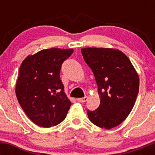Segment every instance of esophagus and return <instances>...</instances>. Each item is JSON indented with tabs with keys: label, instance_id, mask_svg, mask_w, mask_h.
<instances>
[{
	"label": "esophagus",
	"instance_id": "34e87169",
	"mask_svg": "<svg viewBox=\"0 0 155 155\" xmlns=\"http://www.w3.org/2000/svg\"><path fill=\"white\" fill-rule=\"evenodd\" d=\"M87 97H84V98H77V101L78 102H81V103H83V102H85L86 101H87Z\"/></svg>",
	"mask_w": 155,
	"mask_h": 155
}]
</instances>
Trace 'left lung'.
I'll use <instances>...</instances> for the list:
<instances>
[{
	"label": "left lung",
	"instance_id": "8db88e82",
	"mask_svg": "<svg viewBox=\"0 0 155 155\" xmlns=\"http://www.w3.org/2000/svg\"><path fill=\"white\" fill-rule=\"evenodd\" d=\"M84 61L98 85L100 105L87 110L90 121L101 128L120 125L132 110L138 91L139 77L123 52L110 48H83Z\"/></svg>",
	"mask_w": 155,
	"mask_h": 155
}]
</instances>
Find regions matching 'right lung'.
<instances>
[{"mask_svg": "<svg viewBox=\"0 0 155 155\" xmlns=\"http://www.w3.org/2000/svg\"><path fill=\"white\" fill-rule=\"evenodd\" d=\"M73 49L51 48L25 59L15 87L25 114L39 127H54L66 118L71 102L64 92L60 72Z\"/></svg>", "mask_w": 155, "mask_h": 155, "instance_id": "1", "label": "right lung"}]
</instances>
